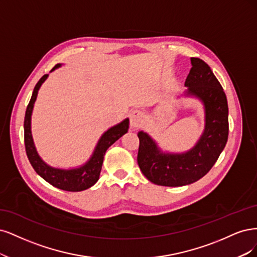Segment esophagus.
I'll list each match as a JSON object with an SVG mask.
<instances>
[{
    "mask_svg": "<svg viewBox=\"0 0 257 257\" xmlns=\"http://www.w3.org/2000/svg\"><path fill=\"white\" fill-rule=\"evenodd\" d=\"M144 120V114L142 111L138 109L131 111L130 113V126L134 129H138L139 127L142 126Z\"/></svg>",
    "mask_w": 257,
    "mask_h": 257,
    "instance_id": "34e87169",
    "label": "esophagus"
}]
</instances>
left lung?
Segmentation results:
<instances>
[{"instance_id":"8db88e82","label":"left lung","mask_w":257,"mask_h":257,"mask_svg":"<svg viewBox=\"0 0 257 257\" xmlns=\"http://www.w3.org/2000/svg\"><path fill=\"white\" fill-rule=\"evenodd\" d=\"M185 86L187 89L181 96L196 98L204 107L205 126L195 145L184 153L163 152L147 132L138 134V164L155 185L181 187L195 183L213 167L227 142L226 96L209 66L201 59L191 57Z\"/></svg>"}]
</instances>
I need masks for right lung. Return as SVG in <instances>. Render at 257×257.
Instances as JSON below:
<instances>
[{
  "instance_id": "right-lung-1",
  "label": "right lung",
  "mask_w": 257,
  "mask_h": 257,
  "mask_svg": "<svg viewBox=\"0 0 257 257\" xmlns=\"http://www.w3.org/2000/svg\"><path fill=\"white\" fill-rule=\"evenodd\" d=\"M62 64L55 65L50 72L60 68ZM48 77L49 74H45L37 82L26 111V117H24V144H26L28 158L33 169L36 171L38 175L43 177L47 183L52 185L53 187L70 192L83 191V190H86L94 186L98 181L99 176H100L105 152L119 138L127 134L129 129V118H125L122 121L117 123V125H115L103 132V135L97 142L92 156L89 157V159L85 163L81 164L80 167L70 169L52 167V165L44 161V159L39 156L36 150L34 140H33L31 126L32 113L33 109H34L38 90L44 82L48 79Z\"/></svg>"
}]
</instances>
